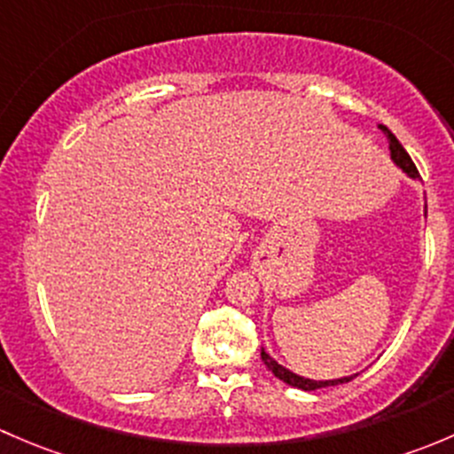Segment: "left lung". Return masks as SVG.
I'll return each mask as SVG.
<instances>
[{
	"label": "left lung",
	"instance_id": "obj_1",
	"mask_svg": "<svg viewBox=\"0 0 454 454\" xmlns=\"http://www.w3.org/2000/svg\"><path fill=\"white\" fill-rule=\"evenodd\" d=\"M380 129H382V134L387 136L388 140V151H391V160L397 164V167L402 168V171L406 173L409 177H413V180H418L419 173H418V167L413 164V160H411V155L406 153L404 146L400 145V140L395 138V136L388 131V127L380 125ZM261 360H263V364L272 371L274 375H277L278 380H283L286 384H290V387H296V388H303V391H316V388H325V387H336V384H345L349 382V380H354L356 375H347V378H338V380H309V378H303V375H296L294 371L286 369L283 364H278L277 360L272 358L270 354H265V349H261Z\"/></svg>",
	"mask_w": 454,
	"mask_h": 454
}]
</instances>
